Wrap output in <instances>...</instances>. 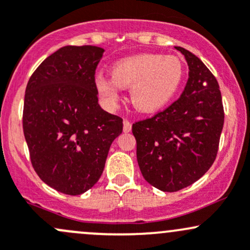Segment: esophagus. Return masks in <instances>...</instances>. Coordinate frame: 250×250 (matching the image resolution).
<instances>
[{
  "label": "esophagus",
  "instance_id": "obj_1",
  "mask_svg": "<svg viewBox=\"0 0 250 250\" xmlns=\"http://www.w3.org/2000/svg\"><path fill=\"white\" fill-rule=\"evenodd\" d=\"M131 128H132V124H131L130 120L124 119V127H123L124 132H130Z\"/></svg>",
  "mask_w": 250,
  "mask_h": 250
}]
</instances>
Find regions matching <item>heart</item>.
I'll list each match as a JSON object with an SVG mask.
<instances>
[{
  "instance_id": "1",
  "label": "heart",
  "mask_w": 250,
  "mask_h": 250,
  "mask_svg": "<svg viewBox=\"0 0 250 250\" xmlns=\"http://www.w3.org/2000/svg\"><path fill=\"white\" fill-rule=\"evenodd\" d=\"M181 62L173 56L139 55L118 62L112 79L98 76L96 89L108 104L119 100L120 88H130L131 103L142 113H152L166 106L181 83Z\"/></svg>"
}]
</instances>
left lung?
Here are the masks:
<instances>
[{
  "instance_id": "1",
  "label": "left lung",
  "mask_w": 250,
  "mask_h": 250,
  "mask_svg": "<svg viewBox=\"0 0 250 250\" xmlns=\"http://www.w3.org/2000/svg\"><path fill=\"white\" fill-rule=\"evenodd\" d=\"M175 49L185 56L189 68L181 96L165 111L132 125L142 175L163 192L185 188L210 169L224 124L216 77L188 50Z\"/></svg>"
}]
</instances>
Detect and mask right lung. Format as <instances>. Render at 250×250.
Segmentation results:
<instances>
[{
  "label": "right lung",
  "instance_id": "obj_1",
  "mask_svg": "<svg viewBox=\"0 0 250 250\" xmlns=\"http://www.w3.org/2000/svg\"><path fill=\"white\" fill-rule=\"evenodd\" d=\"M103 47L64 46L29 77L22 127L32 166L46 185L79 195L103 174L123 119L98 104L95 70Z\"/></svg>",
  "mask_w": 250,
  "mask_h": 250
}]
</instances>
